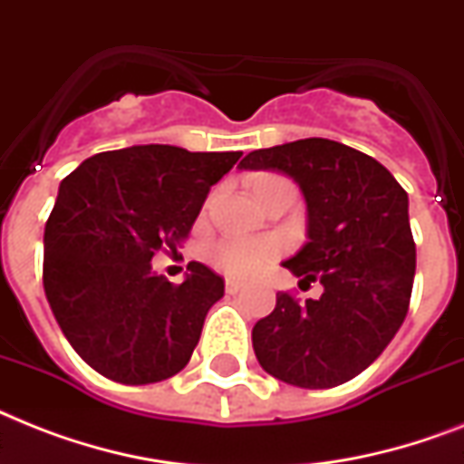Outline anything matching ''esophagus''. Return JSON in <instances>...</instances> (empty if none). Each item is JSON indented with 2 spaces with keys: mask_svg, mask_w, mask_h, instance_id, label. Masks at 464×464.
Returning <instances> with one entry per match:
<instances>
[{
  "mask_svg": "<svg viewBox=\"0 0 464 464\" xmlns=\"http://www.w3.org/2000/svg\"><path fill=\"white\" fill-rule=\"evenodd\" d=\"M243 281H238V278H226V293L228 295H236L238 291H243Z\"/></svg>",
  "mask_w": 464,
  "mask_h": 464,
  "instance_id": "1",
  "label": "esophagus"
}]
</instances>
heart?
I'll list each match as a JSON object with an SVG mask.
<instances>
[{
	"mask_svg": "<svg viewBox=\"0 0 464 464\" xmlns=\"http://www.w3.org/2000/svg\"><path fill=\"white\" fill-rule=\"evenodd\" d=\"M265 179L262 183H266ZM259 183V186H262ZM278 243L274 238H243V236H228L209 247V259L217 269L226 271L228 276H252L259 269H265L271 259L278 257Z\"/></svg>",
	"mask_w": 464,
	"mask_h": 464,
	"instance_id": "1",
	"label": "heart"
}]
</instances>
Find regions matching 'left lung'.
<instances>
[{"instance_id":"left-lung-1","label":"left lung","mask_w":464,"mask_h":464,"mask_svg":"<svg viewBox=\"0 0 464 464\" xmlns=\"http://www.w3.org/2000/svg\"><path fill=\"white\" fill-rule=\"evenodd\" d=\"M240 169H271L295 180L307 202V245L284 262L317 300L276 293L252 329L266 374L300 389H331L374 362L408 314L415 240L408 193L369 154L326 138L255 150Z\"/></svg>"}]
</instances>
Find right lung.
Listing matches in <instances>:
<instances>
[{"label": "right lung", "mask_w": 464, "mask_h": 464, "mask_svg": "<svg viewBox=\"0 0 464 464\" xmlns=\"http://www.w3.org/2000/svg\"><path fill=\"white\" fill-rule=\"evenodd\" d=\"M240 154L135 145L95 154L62 180L44 226V295L102 376L140 386L188 364L224 278L190 262L176 285L150 262L190 236L209 188Z\"/></svg>", "instance_id": "1"}]
</instances>
